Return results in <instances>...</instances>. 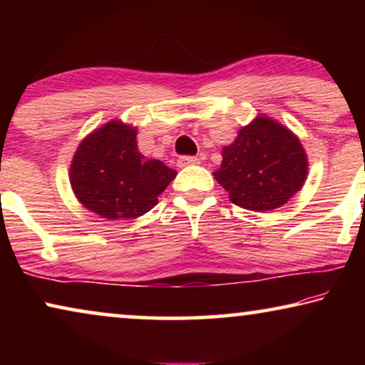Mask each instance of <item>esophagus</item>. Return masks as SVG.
<instances>
[{"mask_svg":"<svg viewBox=\"0 0 365 365\" xmlns=\"http://www.w3.org/2000/svg\"><path fill=\"white\" fill-rule=\"evenodd\" d=\"M199 158L196 156H181L178 159V166L179 168H186V166H194V164H199Z\"/></svg>","mask_w":365,"mask_h":365,"instance_id":"1","label":"esophagus"}]
</instances>
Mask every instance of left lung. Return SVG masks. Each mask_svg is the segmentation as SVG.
Returning <instances> with one entry per match:
<instances>
[{"label": "left lung", "mask_w": 365, "mask_h": 365, "mask_svg": "<svg viewBox=\"0 0 365 365\" xmlns=\"http://www.w3.org/2000/svg\"><path fill=\"white\" fill-rule=\"evenodd\" d=\"M307 154L301 141L281 123L257 116L239 129L236 141L222 148L216 181L236 206L272 211L301 191L307 178Z\"/></svg>", "instance_id": "left-lung-1"}]
</instances>
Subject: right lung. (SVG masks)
I'll return each instance as SVG.
<instances>
[{
    "label": "right lung",
    "instance_id": "obj_1",
    "mask_svg": "<svg viewBox=\"0 0 365 365\" xmlns=\"http://www.w3.org/2000/svg\"><path fill=\"white\" fill-rule=\"evenodd\" d=\"M138 129L109 121L86 136L74 153L69 181L84 207L104 219H134L158 204L176 171L139 153Z\"/></svg>",
    "mask_w": 365,
    "mask_h": 365
}]
</instances>
